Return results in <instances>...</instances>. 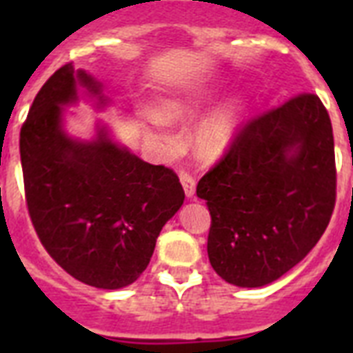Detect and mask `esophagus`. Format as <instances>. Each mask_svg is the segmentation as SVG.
I'll list each match as a JSON object with an SVG mask.
<instances>
[{"instance_id": "obj_1", "label": "esophagus", "mask_w": 353, "mask_h": 353, "mask_svg": "<svg viewBox=\"0 0 353 353\" xmlns=\"http://www.w3.org/2000/svg\"><path fill=\"white\" fill-rule=\"evenodd\" d=\"M179 181L183 185V190H185V196L187 198H194V194H196V181H194V177L187 172H181L179 174Z\"/></svg>"}]
</instances>
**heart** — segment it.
Returning <instances> with one entry per match:
<instances>
[{"mask_svg": "<svg viewBox=\"0 0 353 353\" xmlns=\"http://www.w3.org/2000/svg\"><path fill=\"white\" fill-rule=\"evenodd\" d=\"M218 91L209 84H196L177 91L174 95L163 97L155 115H148L146 122L150 128L159 130L165 122H185L194 119L216 101ZM249 115V101L245 97H234L207 113L196 124L192 144L199 159L216 161L225 155L236 143Z\"/></svg>", "mask_w": 353, "mask_h": 353, "instance_id": "heart-1", "label": "heart"}]
</instances>
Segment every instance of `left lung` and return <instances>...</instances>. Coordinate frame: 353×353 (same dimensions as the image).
<instances>
[{
    "label": "left lung",
    "mask_w": 353,
    "mask_h": 353,
    "mask_svg": "<svg viewBox=\"0 0 353 353\" xmlns=\"http://www.w3.org/2000/svg\"><path fill=\"white\" fill-rule=\"evenodd\" d=\"M210 210V265L238 288H262L295 268L335 205L332 121L302 93L247 122L196 188Z\"/></svg>",
    "instance_id": "obj_1"
}]
</instances>
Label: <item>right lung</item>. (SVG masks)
<instances>
[{
  "instance_id": "right-lung-1",
  "label": "right lung",
  "mask_w": 353,
  "mask_h": 353,
  "mask_svg": "<svg viewBox=\"0 0 353 353\" xmlns=\"http://www.w3.org/2000/svg\"><path fill=\"white\" fill-rule=\"evenodd\" d=\"M84 90L106 108L102 84L71 63L38 91L19 132L25 198L41 245L80 282L121 290L141 276L165 223L183 205L179 177L139 159L97 122L91 141L65 130Z\"/></svg>"
}]
</instances>
